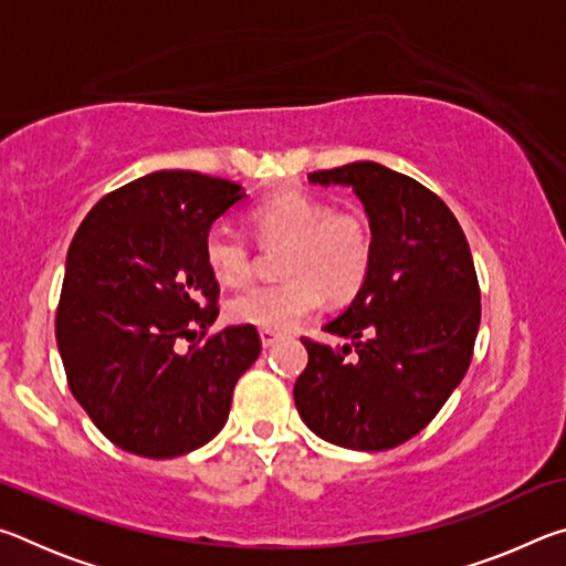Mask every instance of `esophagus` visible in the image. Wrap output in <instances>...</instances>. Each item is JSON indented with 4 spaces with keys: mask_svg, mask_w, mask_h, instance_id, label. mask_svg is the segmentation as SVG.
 <instances>
[{
    "mask_svg": "<svg viewBox=\"0 0 566 566\" xmlns=\"http://www.w3.org/2000/svg\"><path fill=\"white\" fill-rule=\"evenodd\" d=\"M260 337H262V347H274L276 342L284 339V334L282 332H272V329H262Z\"/></svg>",
    "mask_w": 566,
    "mask_h": 566,
    "instance_id": "esophagus-1",
    "label": "esophagus"
}]
</instances>
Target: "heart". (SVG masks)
Here are the masks:
<instances>
[{
	"mask_svg": "<svg viewBox=\"0 0 566 566\" xmlns=\"http://www.w3.org/2000/svg\"><path fill=\"white\" fill-rule=\"evenodd\" d=\"M256 239L264 247L284 244L282 274L286 280L260 284L227 304L234 324L286 332L322 304L344 302L367 280L375 239L367 217L357 209H332L327 199L306 191H280L249 212ZM205 262L217 282L242 286L254 274V252L224 227L205 237Z\"/></svg>",
	"mask_w": 566,
	"mask_h": 566,
	"instance_id": "1",
	"label": "heart"
}]
</instances>
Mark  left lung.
<instances>
[{"mask_svg":"<svg viewBox=\"0 0 566 566\" xmlns=\"http://www.w3.org/2000/svg\"><path fill=\"white\" fill-rule=\"evenodd\" d=\"M349 185L367 209L375 256L359 294L324 332L302 337L310 361L294 405L332 444L381 452L419 434L464 379L482 317L467 237L434 191L377 161L312 171Z\"/></svg>","mask_w":566,"mask_h":566,"instance_id":"left-lung-1","label":"left lung"}]
</instances>
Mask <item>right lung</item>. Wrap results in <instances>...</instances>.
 Here are the masks:
<instances>
[{"label": "right lung", "instance_id": "add662e5", "mask_svg": "<svg viewBox=\"0 0 566 566\" xmlns=\"http://www.w3.org/2000/svg\"><path fill=\"white\" fill-rule=\"evenodd\" d=\"M242 197L229 179L155 171L104 195L76 229L56 347L74 399L124 452L169 459L207 444L260 357L254 327L207 334L219 282L205 237Z\"/></svg>", "mask_w": 566, "mask_h": 566}]
</instances>
